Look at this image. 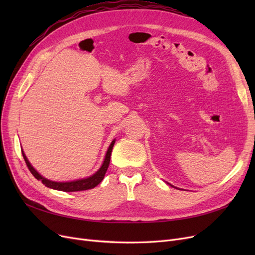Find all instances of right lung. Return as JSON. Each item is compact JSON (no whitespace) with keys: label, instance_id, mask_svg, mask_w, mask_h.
Returning <instances> with one entry per match:
<instances>
[{"label":"right lung","instance_id":"1","mask_svg":"<svg viewBox=\"0 0 255 255\" xmlns=\"http://www.w3.org/2000/svg\"><path fill=\"white\" fill-rule=\"evenodd\" d=\"M114 144H115V139L112 141L111 145L109 150L106 152V155L104 158L103 164L101 166V168L99 169V170L95 173L92 174L89 177H86V179H83V180H78V181H72V182H53L50 181L48 179H45L42 175H40L38 173L35 169L32 167V165L29 164L28 159L26 158L24 152L22 151V155L23 158H24L25 163L27 168L29 169V171L32 172V174L36 177L38 181H41L42 184H44L45 186L52 188V189H56V190H61V191H82V190H87V189H91V188H95L98 184H100L102 182V180L104 179V175L107 171V168L110 166V161H111V155H112V150L114 148Z\"/></svg>","mask_w":255,"mask_h":255}]
</instances>
